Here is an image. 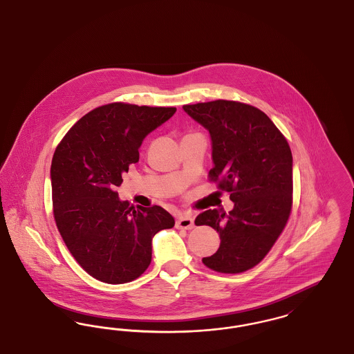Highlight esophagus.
<instances>
[{
  "mask_svg": "<svg viewBox=\"0 0 354 354\" xmlns=\"http://www.w3.org/2000/svg\"><path fill=\"white\" fill-rule=\"evenodd\" d=\"M176 227L178 228H185V230H191L194 228V218L187 214H180L176 220Z\"/></svg>",
  "mask_w": 354,
  "mask_h": 354,
  "instance_id": "1",
  "label": "esophagus"
}]
</instances>
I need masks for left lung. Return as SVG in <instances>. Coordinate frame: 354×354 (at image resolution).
Returning a JSON list of instances; mask_svg holds the SVG:
<instances>
[{
	"label": "left lung",
	"instance_id": "1",
	"mask_svg": "<svg viewBox=\"0 0 354 354\" xmlns=\"http://www.w3.org/2000/svg\"><path fill=\"white\" fill-rule=\"evenodd\" d=\"M209 133L214 167L209 179L230 192V214L208 209L196 225L220 235L216 253L204 266L239 273L259 264L283 232L292 208L293 159L284 135L261 110L240 102H205L183 106Z\"/></svg>",
	"mask_w": 354,
	"mask_h": 354
}]
</instances>
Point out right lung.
I'll return each mask as SVG.
<instances>
[{
	"mask_svg": "<svg viewBox=\"0 0 354 354\" xmlns=\"http://www.w3.org/2000/svg\"><path fill=\"white\" fill-rule=\"evenodd\" d=\"M175 111L120 102L101 106L68 130L53 155L58 231L78 264L100 281L123 284L139 277L151 263L152 237L175 224L165 208L133 209L115 192L122 175L139 160L143 139Z\"/></svg>",
	"mask_w": 354,
	"mask_h": 354,
	"instance_id": "right-lung-1",
	"label": "right lung"
}]
</instances>
